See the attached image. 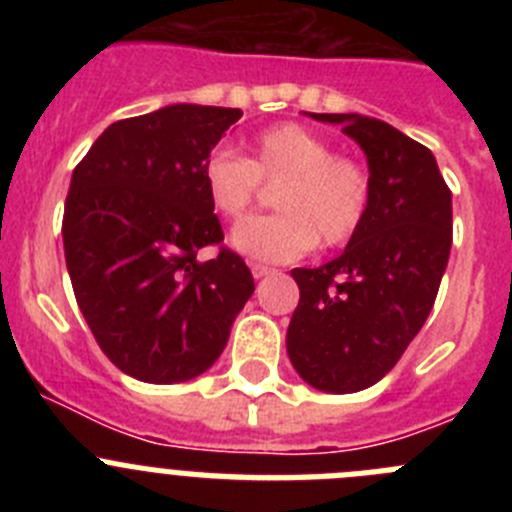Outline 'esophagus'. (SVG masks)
<instances>
[{
  "mask_svg": "<svg viewBox=\"0 0 512 512\" xmlns=\"http://www.w3.org/2000/svg\"><path fill=\"white\" fill-rule=\"evenodd\" d=\"M251 271H253V277H256V279L274 274V269H271V266H266V264H251Z\"/></svg>",
  "mask_w": 512,
  "mask_h": 512,
  "instance_id": "1",
  "label": "esophagus"
}]
</instances>
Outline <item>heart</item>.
<instances>
[{
	"mask_svg": "<svg viewBox=\"0 0 512 512\" xmlns=\"http://www.w3.org/2000/svg\"><path fill=\"white\" fill-rule=\"evenodd\" d=\"M274 192L277 215L235 228L233 246L253 259L295 261L318 243L346 246L366 220L372 202L369 171L315 130L279 122L248 143V156L212 151L202 166V187L210 207L233 223L259 202L261 184Z\"/></svg>",
	"mask_w": 512,
	"mask_h": 512,
	"instance_id": "b5f03b06",
	"label": "heart"
}]
</instances>
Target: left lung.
<instances>
[{"label": "left lung", "mask_w": 512, "mask_h": 512, "mask_svg": "<svg viewBox=\"0 0 512 512\" xmlns=\"http://www.w3.org/2000/svg\"><path fill=\"white\" fill-rule=\"evenodd\" d=\"M338 122L366 153L372 202L338 259L292 269L300 302L287 354L310 387L348 395L377 384L423 328L451 251V189L418 140L377 117Z\"/></svg>", "instance_id": "8db88e82"}]
</instances>
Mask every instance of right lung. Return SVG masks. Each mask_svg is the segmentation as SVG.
<instances>
[{
  "label": "right lung",
  "mask_w": 512,
  "mask_h": 512,
  "mask_svg": "<svg viewBox=\"0 0 512 512\" xmlns=\"http://www.w3.org/2000/svg\"><path fill=\"white\" fill-rule=\"evenodd\" d=\"M241 115L169 104L117 120L71 176L61 230L76 302L104 356L140 382L207 372L253 295L202 187L207 156ZM205 245L221 248L215 260L196 259Z\"/></svg>",
  "instance_id": "add662e5"
}]
</instances>
